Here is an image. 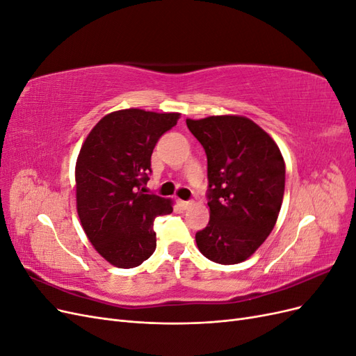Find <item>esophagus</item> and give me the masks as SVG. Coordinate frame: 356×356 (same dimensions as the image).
Instances as JSON below:
<instances>
[{"label":"esophagus","mask_w":356,"mask_h":356,"mask_svg":"<svg viewBox=\"0 0 356 356\" xmlns=\"http://www.w3.org/2000/svg\"><path fill=\"white\" fill-rule=\"evenodd\" d=\"M178 204H179L182 209H188L191 204H193V202H190V200H178Z\"/></svg>","instance_id":"34e87169"}]
</instances>
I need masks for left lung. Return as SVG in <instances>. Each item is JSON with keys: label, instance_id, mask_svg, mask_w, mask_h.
Segmentation results:
<instances>
[{"label": "left lung", "instance_id": "obj_1", "mask_svg": "<svg viewBox=\"0 0 356 356\" xmlns=\"http://www.w3.org/2000/svg\"><path fill=\"white\" fill-rule=\"evenodd\" d=\"M208 159L209 222L196 233L199 251L218 264L250 258L272 233L285 190L281 149L241 115L187 118Z\"/></svg>", "mask_w": 356, "mask_h": 356}]
</instances>
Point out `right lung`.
<instances>
[{
    "label": "right lung",
    "mask_w": 356,
    "mask_h": 356,
    "mask_svg": "<svg viewBox=\"0 0 356 356\" xmlns=\"http://www.w3.org/2000/svg\"><path fill=\"white\" fill-rule=\"evenodd\" d=\"M178 118V113L115 111L101 118L80 149L79 217L95 250L115 267L132 268L152 257L154 218L172 212L170 200L144 195L143 186L157 141Z\"/></svg>",
    "instance_id": "obj_1"
}]
</instances>
